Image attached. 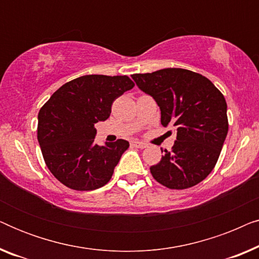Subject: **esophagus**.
I'll list each match as a JSON object with an SVG mask.
<instances>
[{
	"label": "esophagus",
	"instance_id": "esophagus-1",
	"mask_svg": "<svg viewBox=\"0 0 259 259\" xmlns=\"http://www.w3.org/2000/svg\"><path fill=\"white\" fill-rule=\"evenodd\" d=\"M132 145H133V146L138 147V148H145V147H147V145L145 144V143H141V141H133Z\"/></svg>",
	"mask_w": 259,
	"mask_h": 259
}]
</instances>
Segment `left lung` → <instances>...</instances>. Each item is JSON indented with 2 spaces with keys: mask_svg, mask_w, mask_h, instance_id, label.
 Returning <instances> with one entry per match:
<instances>
[{
  "mask_svg": "<svg viewBox=\"0 0 259 259\" xmlns=\"http://www.w3.org/2000/svg\"><path fill=\"white\" fill-rule=\"evenodd\" d=\"M132 79L160 107L161 125L177 127L172 151L165 150L150 167L153 178L171 190L199 184L217 164L229 131L224 95L207 77L183 68L133 74Z\"/></svg>",
  "mask_w": 259,
  "mask_h": 259,
  "instance_id": "obj_1",
  "label": "left lung"
}]
</instances>
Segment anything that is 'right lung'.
<instances>
[{
  "instance_id": "add662e5",
  "label": "right lung",
  "mask_w": 259,
  "mask_h": 259,
  "mask_svg": "<svg viewBox=\"0 0 259 259\" xmlns=\"http://www.w3.org/2000/svg\"><path fill=\"white\" fill-rule=\"evenodd\" d=\"M134 82L126 75H83L59 88L38 112L37 140L45 162L63 185L92 191L112 178L128 141L99 146L94 125L111 115L112 104Z\"/></svg>"
}]
</instances>
